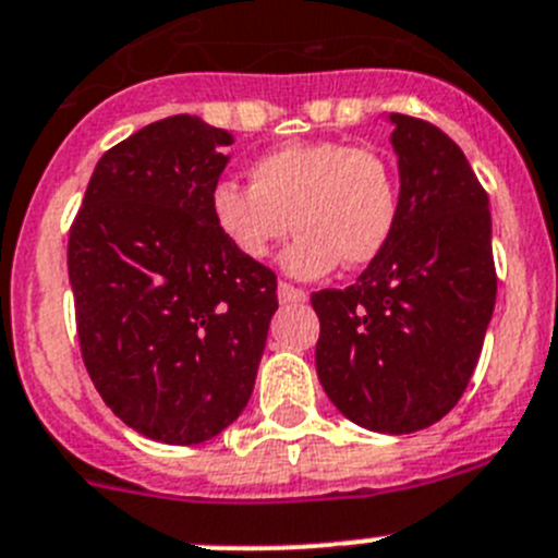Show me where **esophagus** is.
Masks as SVG:
<instances>
[{
	"mask_svg": "<svg viewBox=\"0 0 558 558\" xmlns=\"http://www.w3.org/2000/svg\"><path fill=\"white\" fill-rule=\"evenodd\" d=\"M279 301H282V304H304L306 290L295 288V284L290 282H279Z\"/></svg>",
	"mask_w": 558,
	"mask_h": 558,
	"instance_id": "obj_1",
	"label": "esophagus"
}]
</instances>
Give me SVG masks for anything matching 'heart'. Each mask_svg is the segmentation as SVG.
<instances>
[{
    "instance_id": "heart-1",
    "label": "heart",
    "mask_w": 558,
    "mask_h": 558,
    "mask_svg": "<svg viewBox=\"0 0 558 558\" xmlns=\"http://www.w3.org/2000/svg\"><path fill=\"white\" fill-rule=\"evenodd\" d=\"M218 232L243 257H268L290 229L284 268L301 279L342 263L365 268L396 232L398 179L379 151L340 141H295L252 166V185L218 182L209 196Z\"/></svg>"
}]
</instances>
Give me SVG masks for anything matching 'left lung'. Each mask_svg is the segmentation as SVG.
I'll list each match as a JSON object with an SVG mask.
<instances>
[{
    "label": "left lung",
    "mask_w": 558,
    "mask_h": 558,
    "mask_svg": "<svg viewBox=\"0 0 558 558\" xmlns=\"http://www.w3.org/2000/svg\"><path fill=\"white\" fill-rule=\"evenodd\" d=\"M401 193L390 243L345 290L313 293L315 367L342 415L381 434L446 417L495 310L489 198L457 143L392 112Z\"/></svg>",
    "instance_id": "left-lung-1"
}]
</instances>
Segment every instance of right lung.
Masks as SVG:
<instances>
[{
  "instance_id": "obj_1",
  "label": "right lung",
  "mask_w": 558,
  "mask_h": 558,
  "mask_svg": "<svg viewBox=\"0 0 558 558\" xmlns=\"http://www.w3.org/2000/svg\"><path fill=\"white\" fill-rule=\"evenodd\" d=\"M229 143L196 116L143 126L96 162L69 232L90 381L126 426L168 446L238 421L279 306L274 270L213 221Z\"/></svg>"
}]
</instances>
